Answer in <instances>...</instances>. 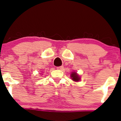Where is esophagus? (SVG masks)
I'll return each mask as SVG.
<instances>
[{
  "label": "esophagus",
  "mask_w": 121,
  "mask_h": 121,
  "mask_svg": "<svg viewBox=\"0 0 121 121\" xmlns=\"http://www.w3.org/2000/svg\"><path fill=\"white\" fill-rule=\"evenodd\" d=\"M64 68V66H57V69H59V70H62Z\"/></svg>",
  "instance_id": "esophagus-1"
}]
</instances>
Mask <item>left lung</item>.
Listing matches in <instances>:
<instances>
[{
	"label": "left lung",
	"mask_w": 121,
	"mask_h": 121,
	"mask_svg": "<svg viewBox=\"0 0 121 121\" xmlns=\"http://www.w3.org/2000/svg\"><path fill=\"white\" fill-rule=\"evenodd\" d=\"M71 78L74 81H78L80 79L79 76L76 72H72L71 74Z\"/></svg>",
	"instance_id": "left-lung-1"
}]
</instances>
